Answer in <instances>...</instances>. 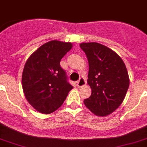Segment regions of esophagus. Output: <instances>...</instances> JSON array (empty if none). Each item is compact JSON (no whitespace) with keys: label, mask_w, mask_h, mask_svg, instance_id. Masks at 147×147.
Returning a JSON list of instances; mask_svg holds the SVG:
<instances>
[{"label":"esophagus","mask_w":147,"mask_h":147,"mask_svg":"<svg viewBox=\"0 0 147 147\" xmlns=\"http://www.w3.org/2000/svg\"><path fill=\"white\" fill-rule=\"evenodd\" d=\"M76 83H77V86L82 87L86 84V79L83 78V77H81V78H80V80L77 81Z\"/></svg>","instance_id":"obj_1"}]
</instances>
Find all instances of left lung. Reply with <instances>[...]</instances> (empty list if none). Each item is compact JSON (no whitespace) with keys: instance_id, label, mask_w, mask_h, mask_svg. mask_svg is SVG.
<instances>
[{"instance_id":"1","label":"left lung","mask_w":147,"mask_h":147,"mask_svg":"<svg viewBox=\"0 0 147 147\" xmlns=\"http://www.w3.org/2000/svg\"><path fill=\"white\" fill-rule=\"evenodd\" d=\"M88 59V86L92 94L84 100L88 110L98 116L112 113L122 104L129 86V77L122 59L98 43H80Z\"/></svg>"}]
</instances>
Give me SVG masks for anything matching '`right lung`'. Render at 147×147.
Masks as SVG:
<instances>
[{
	"instance_id": "right-lung-1",
	"label": "right lung",
	"mask_w": 147,
	"mask_h": 147,
	"mask_svg": "<svg viewBox=\"0 0 147 147\" xmlns=\"http://www.w3.org/2000/svg\"><path fill=\"white\" fill-rule=\"evenodd\" d=\"M72 43L52 40L32 53L25 63L22 82L28 103L41 113L49 114L59 108L73 88L61 59L72 48Z\"/></svg>"
}]
</instances>
